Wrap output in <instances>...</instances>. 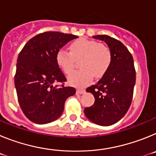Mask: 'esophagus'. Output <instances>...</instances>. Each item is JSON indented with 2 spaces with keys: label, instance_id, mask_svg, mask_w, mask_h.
Listing matches in <instances>:
<instances>
[{
  "label": "esophagus",
  "instance_id": "obj_1",
  "mask_svg": "<svg viewBox=\"0 0 156 156\" xmlns=\"http://www.w3.org/2000/svg\"><path fill=\"white\" fill-rule=\"evenodd\" d=\"M76 93L79 94H82L85 93V90H83V89H77Z\"/></svg>",
  "mask_w": 156,
  "mask_h": 156
}]
</instances>
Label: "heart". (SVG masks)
Masks as SVG:
<instances>
[{
    "label": "heart",
    "mask_w": 156,
    "mask_h": 156,
    "mask_svg": "<svg viewBox=\"0 0 156 156\" xmlns=\"http://www.w3.org/2000/svg\"><path fill=\"white\" fill-rule=\"evenodd\" d=\"M68 52L60 49L56 54V63L65 73L69 74L74 66V58H79L81 69L69 76L70 84L84 87L96 77L102 76L112 63V52L107 45L94 40L80 38L71 43Z\"/></svg>",
    "instance_id": "obj_1"
}]
</instances>
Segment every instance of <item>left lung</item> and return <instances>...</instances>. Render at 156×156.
I'll use <instances>...</instances> for the list:
<instances>
[{"mask_svg":"<svg viewBox=\"0 0 156 156\" xmlns=\"http://www.w3.org/2000/svg\"><path fill=\"white\" fill-rule=\"evenodd\" d=\"M93 37L107 44L112 58L110 67L97 84L87 88L95 101L93 105L84 108V114L96 124L111 126L124 116L131 105L136 71L132 55L120 41L107 35Z\"/></svg>","mask_w":156,"mask_h":156,"instance_id":"8db88e82","label":"left lung"}]
</instances>
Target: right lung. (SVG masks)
Listing matches in <instances>:
<instances>
[{"mask_svg":"<svg viewBox=\"0 0 156 156\" xmlns=\"http://www.w3.org/2000/svg\"><path fill=\"white\" fill-rule=\"evenodd\" d=\"M76 38L73 34L44 32L31 38L19 53L15 86L21 109L32 122L45 124L57 119L66 99L75 94V88L64 86L66 78L55 57L58 51ZM57 82L62 84L56 85Z\"/></svg>","mask_w":156,"mask_h":156,"instance_id":"obj_1","label":"right lung"}]
</instances>
